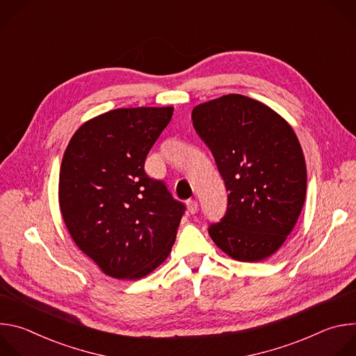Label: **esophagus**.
<instances>
[{
    "label": "esophagus",
    "mask_w": 356,
    "mask_h": 356,
    "mask_svg": "<svg viewBox=\"0 0 356 356\" xmlns=\"http://www.w3.org/2000/svg\"><path fill=\"white\" fill-rule=\"evenodd\" d=\"M187 210L190 214H195L198 210V202L195 200H188L187 201Z\"/></svg>",
    "instance_id": "obj_1"
}]
</instances>
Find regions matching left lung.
Instances as JSON below:
<instances>
[{
    "mask_svg": "<svg viewBox=\"0 0 356 356\" xmlns=\"http://www.w3.org/2000/svg\"><path fill=\"white\" fill-rule=\"evenodd\" d=\"M191 120L228 191L225 216L209 228L211 239L239 262L269 258L293 231L306 200V161L293 128L241 94L195 106Z\"/></svg>",
    "mask_w": 356,
    "mask_h": 356,
    "instance_id": "1",
    "label": "left lung"
}]
</instances>
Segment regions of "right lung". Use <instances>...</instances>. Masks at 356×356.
Masks as SVG:
<instances>
[{
	"instance_id": "obj_1",
	"label": "right lung",
	"mask_w": 356,
	"mask_h": 356,
	"mask_svg": "<svg viewBox=\"0 0 356 356\" xmlns=\"http://www.w3.org/2000/svg\"><path fill=\"white\" fill-rule=\"evenodd\" d=\"M173 107L118 108L72 136L59 175V206L74 243L103 273L136 280L162 265L184 204L145 173V159Z\"/></svg>"
}]
</instances>
